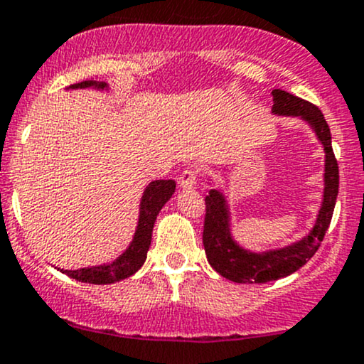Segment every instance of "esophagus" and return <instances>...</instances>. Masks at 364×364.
<instances>
[{"label": "esophagus", "mask_w": 364, "mask_h": 364, "mask_svg": "<svg viewBox=\"0 0 364 364\" xmlns=\"http://www.w3.org/2000/svg\"><path fill=\"white\" fill-rule=\"evenodd\" d=\"M196 183H198V169L188 168L179 174L178 185L181 190H191V188H196Z\"/></svg>", "instance_id": "esophagus-1"}]
</instances>
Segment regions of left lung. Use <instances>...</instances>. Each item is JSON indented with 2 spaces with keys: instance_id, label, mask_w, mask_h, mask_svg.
<instances>
[{
  "instance_id": "8db88e82",
  "label": "left lung",
  "mask_w": 364,
  "mask_h": 364,
  "mask_svg": "<svg viewBox=\"0 0 364 364\" xmlns=\"http://www.w3.org/2000/svg\"><path fill=\"white\" fill-rule=\"evenodd\" d=\"M274 115L300 117L312 127L326 152V169H323V198L318 210L317 220L312 230L304 239L296 240L282 249H271L264 252H252L240 247L232 237L229 205L222 191L210 190L205 205L203 246L207 259L218 274L235 283H268L273 279L288 277L299 271L321 247L327 229H329L336 198L339 193V168L332 151L331 129L322 112L312 103L287 93L273 90Z\"/></svg>"
}]
</instances>
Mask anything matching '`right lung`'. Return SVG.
I'll use <instances>...</instances> for the list:
<instances>
[{"mask_svg": "<svg viewBox=\"0 0 364 364\" xmlns=\"http://www.w3.org/2000/svg\"><path fill=\"white\" fill-rule=\"evenodd\" d=\"M81 87L107 90L108 85L100 81H81L69 86V90H81ZM174 190H176V183L173 179H156V181L149 183L146 190H144L142 200H140L139 222L132 242L115 261L107 262V264L91 266V268L57 269L60 273H65L68 277L77 279V282L91 284H108L132 277L134 273H137L140 269L144 261H146L149 246H151L154 222L157 215H159L161 208L166 205V201L173 196Z\"/></svg>", "mask_w": 364, "mask_h": 364, "instance_id": "right-lung-1", "label": "right lung"}]
</instances>
